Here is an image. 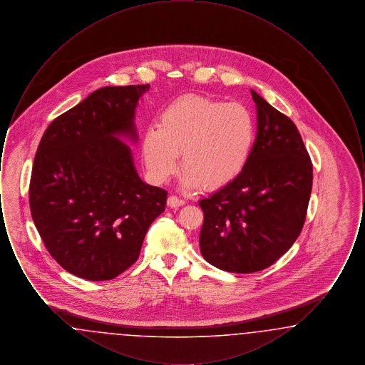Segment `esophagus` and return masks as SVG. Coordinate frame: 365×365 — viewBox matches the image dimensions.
I'll return each instance as SVG.
<instances>
[{"instance_id": "esophagus-1", "label": "esophagus", "mask_w": 365, "mask_h": 365, "mask_svg": "<svg viewBox=\"0 0 365 365\" xmlns=\"http://www.w3.org/2000/svg\"><path fill=\"white\" fill-rule=\"evenodd\" d=\"M185 200H182V198H179L178 195H170L168 197V200H167V204H168V207L170 208H178V207H182V205H185Z\"/></svg>"}]
</instances>
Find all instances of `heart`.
<instances>
[{
	"label": "heart",
	"instance_id": "heart-1",
	"mask_svg": "<svg viewBox=\"0 0 365 365\" xmlns=\"http://www.w3.org/2000/svg\"><path fill=\"white\" fill-rule=\"evenodd\" d=\"M256 139V120L241 103L183 96L160 115L142 140L145 165L157 183L178 171L182 155L183 186L215 190L231 183L246 167Z\"/></svg>",
	"mask_w": 365,
	"mask_h": 365
}]
</instances>
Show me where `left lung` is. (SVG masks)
I'll use <instances>...</instances> for the list:
<instances>
[{"label": "left lung", "mask_w": 365, "mask_h": 365, "mask_svg": "<svg viewBox=\"0 0 365 365\" xmlns=\"http://www.w3.org/2000/svg\"><path fill=\"white\" fill-rule=\"evenodd\" d=\"M252 97L257 135L246 167L198 202L204 210V259L235 274L265 269L292 247L305 223L312 191V161L294 123L255 90Z\"/></svg>", "instance_id": "obj_1"}]
</instances>
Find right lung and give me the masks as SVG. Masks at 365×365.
Returning a JSON list of instances; mask_svg holds the SVG:
<instances>
[{
    "mask_svg": "<svg viewBox=\"0 0 365 365\" xmlns=\"http://www.w3.org/2000/svg\"><path fill=\"white\" fill-rule=\"evenodd\" d=\"M149 85L106 86L56 118L38 145L30 209L45 247L87 280L116 278L138 260L167 191L145 183L130 148L135 106Z\"/></svg>",
    "mask_w": 365,
    "mask_h": 365,
    "instance_id": "1",
    "label": "right lung"
}]
</instances>
